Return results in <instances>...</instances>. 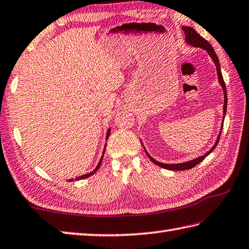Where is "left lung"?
Listing matches in <instances>:
<instances>
[{
  "label": "left lung",
  "mask_w": 249,
  "mask_h": 249,
  "mask_svg": "<svg viewBox=\"0 0 249 249\" xmlns=\"http://www.w3.org/2000/svg\"><path fill=\"white\" fill-rule=\"evenodd\" d=\"M182 29L184 30L185 33V41H186L187 44L192 47H195V48H200L206 50L207 53L209 54L210 57L212 58V61H213L214 65H215V69H216V74H218V80H219V84L221 85V87L223 89V94H224V105H223V121H224V117L225 114H227V107H228V97H227V87H225V84H224V80H223V76L222 73H221V66H220V62H219V58L216 56V54L214 52L213 48H212L211 44L207 41L206 39H203L199 34L196 33V30L192 28V27H188V26H183ZM223 121H222V125H221V130L218 135V138L215 140V143L213 144V147H212L209 151H207L205 155L200 156L196 158V159L191 160V161H186V162H183V163H173V164H168V163H162V162L157 161L156 159H153V158L149 155L147 152L146 149H144V151H146L147 156L149 157V159H150L153 163L161 166V168L166 169V170H171V171H184V170H189L194 168V166L197 165L198 163H200V162L205 159L207 156H209L210 153L214 150V148L216 147V144H218L219 140H220V136H221V132H222V126H223ZM143 146V144H142Z\"/></svg>",
  "instance_id": "left-lung-1"
}]
</instances>
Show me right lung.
I'll return each mask as SVG.
<instances>
[{
  "label": "right lung",
  "instance_id": "right-lung-1",
  "mask_svg": "<svg viewBox=\"0 0 249 249\" xmlns=\"http://www.w3.org/2000/svg\"><path fill=\"white\" fill-rule=\"evenodd\" d=\"M110 133H111V128H109L107 129V139L109 138V136H110ZM106 146H107V143H106ZM106 146H105V149H103V153H102V157H101V159H100V161H99V163L97 164V166H96V169H94L92 172H90V173H87V174H84V175H80V176H77V178H75V180H79V179H83V178H89V176H91L92 174H94L96 173V172L98 171V169L100 168V165H101V162H102V158H103V155H105V151H106ZM69 180V182H73L74 180V178H71V179H67Z\"/></svg>",
  "mask_w": 249,
  "mask_h": 249
}]
</instances>
